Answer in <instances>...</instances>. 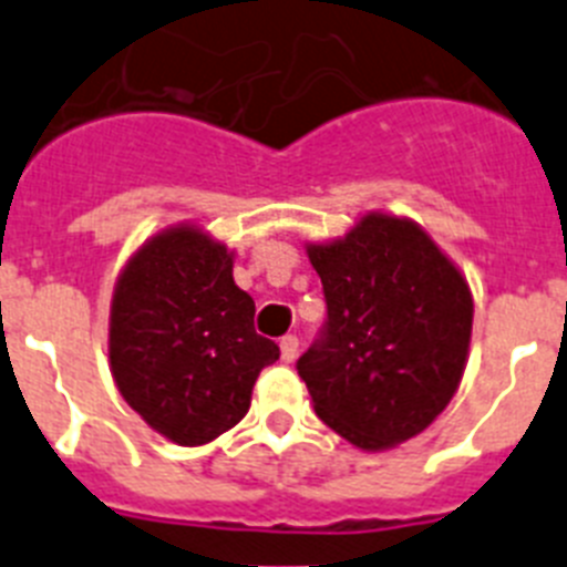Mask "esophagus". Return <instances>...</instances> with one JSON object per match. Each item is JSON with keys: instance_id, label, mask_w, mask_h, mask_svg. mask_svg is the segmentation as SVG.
I'll return each instance as SVG.
<instances>
[{"instance_id": "34e87169", "label": "esophagus", "mask_w": 567, "mask_h": 567, "mask_svg": "<svg viewBox=\"0 0 567 567\" xmlns=\"http://www.w3.org/2000/svg\"><path fill=\"white\" fill-rule=\"evenodd\" d=\"M295 358H298V338H295V334L280 338V360H284V363H292Z\"/></svg>"}]
</instances>
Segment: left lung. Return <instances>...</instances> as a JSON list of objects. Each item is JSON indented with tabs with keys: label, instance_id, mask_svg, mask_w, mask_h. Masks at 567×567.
<instances>
[{
	"label": "left lung",
	"instance_id": "left-lung-1",
	"mask_svg": "<svg viewBox=\"0 0 567 567\" xmlns=\"http://www.w3.org/2000/svg\"><path fill=\"white\" fill-rule=\"evenodd\" d=\"M327 332L298 360L315 414L360 452L417 437L457 394L474 298L434 238L405 215L365 213L343 238L307 244Z\"/></svg>",
	"mask_w": 567,
	"mask_h": 567
}]
</instances>
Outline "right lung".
Returning <instances> with one entry per match:
<instances>
[{
    "instance_id": "1",
    "label": "right lung",
    "mask_w": 567,
    "mask_h": 567,
    "mask_svg": "<svg viewBox=\"0 0 567 567\" xmlns=\"http://www.w3.org/2000/svg\"><path fill=\"white\" fill-rule=\"evenodd\" d=\"M235 252L202 224L150 235L110 300V372L127 405L175 445L213 443L244 420L278 346L252 327L255 300L235 284Z\"/></svg>"
}]
</instances>
